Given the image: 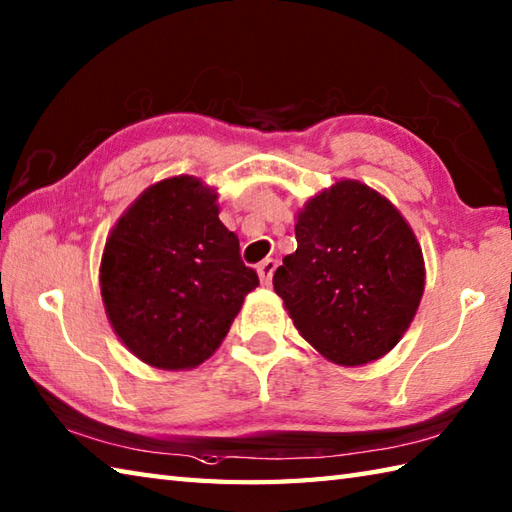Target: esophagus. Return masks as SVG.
I'll list each match as a JSON object with an SVG mask.
<instances>
[{
	"mask_svg": "<svg viewBox=\"0 0 512 512\" xmlns=\"http://www.w3.org/2000/svg\"><path fill=\"white\" fill-rule=\"evenodd\" d=\"M275 268H277L275 259H264V262L257 266V273H259V279H262V284H270V279H273Z\"/></svg>",
	"mask_w": 512,
	"mask_h": 512,
	"instance_id": "obj_1",
	"label": "esophagus"
}]
</instances>
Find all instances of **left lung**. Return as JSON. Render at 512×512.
I'll use <instances>...</instances> for the list:
<instances>
[{"mask_svg": "<svg viewBox=\"0 0 512 512\" xmlns=\"http://www.w3.org/2000/svg\"><path fill=\"white\" fill-rule=\"evenodd\" d=\"M295 235L273 286L299 334L336 365L385 356L424 292L422 250L405 217L367 184L339 180L303 206Z\"/></svg>", "mask_w": 512, "mask_h": 512, "instance_id": "obj_1", "label": "left lung"}]
</instances>
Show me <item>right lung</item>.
<instances>
[{
    "mask_svg": "<svg viewBox=\"0 0 512 512\" xmlns=\"http://www.w3.org/2000/svg\"><path fill=\"white\" fill-rule=\"evenodd\" d=\"M217 193L193 176L151 184L105 242L101 297L118 339L158 369L209 358L259 286L220 222Z\"/></svg>",
    "mask_w": 512,
    "mask_h": 512,
    "instance_id": "right-lung-1",
    "label": "right lung"
}]
</instances>
